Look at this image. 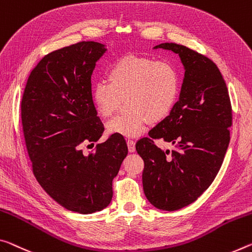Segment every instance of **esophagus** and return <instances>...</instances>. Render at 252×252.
Wrapping results in <instances>:
<instances>
[{
  "label": "esophagus",
  "instance_id": "1",
  "mask_svg": "<svg viewBox=\"0 0 252 252\" xmlns=\"http://www.w3.org/2000/svg\"><path fill=\"white\" fill-rule=\"evenodd\" d=\"M127 142V148H129V151L130 153H133V151L135 150V141L133 140V139H127L126 140Z\"/></svg>",
  "mask_w": 252,
  "mask_h": 252
}]
</instances>
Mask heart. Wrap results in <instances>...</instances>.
Returning a JSON list of instances; mask_svg holds the SVG:
<instances>
[{"mask_svg": "<svg viewBox=\"0 0 252 252\" xmlns=\"http://www.w3.org/2000/svg\"><path fill=\"white\" fill-rule=\"evenodd\" d=\"M109 81H98L92 97L102 118H111L126 98V111L107 123L111 133L141 134L149 123L165 120L176 104L181 78L173 63L126 55L110 67Z\"/></svg>", "mask_w": 252, "mask_h": 252, "instance_id": "1", "label": "heart"}]
</instances>
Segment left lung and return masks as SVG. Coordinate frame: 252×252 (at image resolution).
I'll return each mask as SVG.
<instances>
[{"label": "left lung", "instance_id": "left-lung-1", "mask_svg": "<svg viewBox=\"0 0 252 252\" xmlns=\"http://www.w3.org/2000/svg\"><path fill=\"white\" fill-rule=\"evenodd\" d=\"M155 48L178 54L185 78L173 111L149 137L139 139L135 149L145 162L142 185L148 201L157 209L176 211L196 201L217 177L230 142L232 106L212 59L173 42ZM156 140L174 148L162 151Z\"/></svg>", "mask_w": 252, "mask_h": 252}]
</instances>
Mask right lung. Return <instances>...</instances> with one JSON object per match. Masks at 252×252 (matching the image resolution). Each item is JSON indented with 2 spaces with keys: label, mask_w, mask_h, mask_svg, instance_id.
<instances>
[{
  "label": "right lung",
  "mask_w": 252,
  "mask_h": 252,
  "mask_svg": "<svg viewBox=\"0 0 252 252\" xmlns=\"http://www.w3.org/2000/svg\"><path fill=\"white\" fill-rule=\"evenodd\" d=\"M94 41L51 51L31 70L21 101V120L35 179L65 209L81 214L110 204L112 181L127 146L122 134H110L89 156L104 126L92 97V73L104 54ZM89 147V146H87Z\"/></svg>",
  "instance_id": "1"
}]
</instances>
